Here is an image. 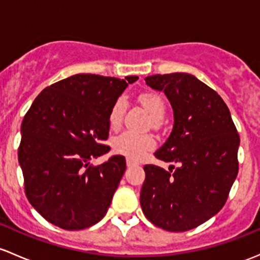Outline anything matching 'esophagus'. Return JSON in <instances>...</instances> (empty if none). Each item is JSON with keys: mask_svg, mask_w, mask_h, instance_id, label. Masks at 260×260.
I'll use <instances>...</instances> for the list:
<instances>
[{"mask_svg": "<svg viewBox=\"0 0 260 260\" xmlns=\"http://www.w3.org/2000/svg\"><path fill=\"white\" fill-rule=\"evenodd\" d=\"M135 165H136V163L133 162V160L131 159V158H127V167H128V168H131V167H133Z\"/></svg>", "mask_w": 260, "mask_h": 260, "instance_id": "obj_1", "label": "esophagus"}]
</instances>
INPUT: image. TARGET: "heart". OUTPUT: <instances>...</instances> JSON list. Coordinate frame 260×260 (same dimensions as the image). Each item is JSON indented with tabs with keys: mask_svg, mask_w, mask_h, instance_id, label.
I'll use <instances>...</instances> for the list:
<instances>
[{
	"mask_svg": "<svg viewBox=\"0 0 260 260\" xmlns=\"http://www.w3.org/2000/svg\"><path fill=\"white\" fill-rule=\"evenodd\" d=\"M138 101L141 105L147 109L151 117L154 121H159L163 118L166 112V105L163 98L155 92H144L138 95ZM125 103L122 98L117 100L114 105L112 106L109 112V125L113 128L118 127L121 124L123 114H124ZM155 142L151 136L138 135L135 132H123L122 135L117 136L112 142L113 151L118 154L125 155L131 159H141L147 151L154 147Z\"/></svg>",
	"mask_w": 260,
	"mask_h": 260,
	"instance_id": "heart-1",
	"label": "heart"
}]
</instances>
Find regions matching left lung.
Wrapping results in <instances>:
<instances>
[{
  "label": "left lung",
  "instance_id": "8db88e82",
  "mask_svg": "<svg viewBox=\"0 0 260 260\" xmlns=\"http://www.w3.org/2000/svg\"><path fill=\"white\" fill-rule=\"evenodd\" d=\"M146 83L165 92L174 116L171 135L154 155L178 167L168 172L144 166L142 210L165 231H189L226 202L238 174L239 135L222 97L193 75L148 76Z\"/></svg>",
  "mask_w": 260,
  "mask_h": 260
}]
</instances>
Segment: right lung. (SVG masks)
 <instances>
[{"label": "right lung", "mask_w": 260, "mask_h": 260, "mask_svg": "<svg viewBox=\"0 0 260 260\" xmlns=\"http://www.w3.org/2000/svg\"><path fill=\"white\" fill-rule=\"evenodd\" d=\"M138 80L80 73L43 89L21 125L18 148L27 199L46 220L80 231L107 213L125 171L123 155L93 167L109 152V112L128 83Z\"/></svg>", "instance_id": "add662e5"}]
</instances>
